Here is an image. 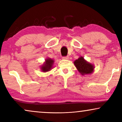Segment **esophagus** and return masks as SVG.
Returning a JSON list of instances; mask_svg holds the SVG:
<instances>
[{
  "label": "esophagus",
  "mask_w": 122,
  "mask_h": 122,
  "mask_svg": "<svg viewBox=\"0 0 122 122\" xmlns=\"http://www.w3.org/2000/svg\"><path fill=\"white\" fill-rule=\"evenodd\" d=\"M63 59H66V60H67V59H69V56H63Z\"/></svg>",
  "instance_id": "obj_1"
}]
</instances>
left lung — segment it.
I'll return each mask as SVG.
<instances>
[{
	"mask_svg": "<svg viewBox=\"0 0 122 122\" xmlns=\"http://www.w3.org/2000/svg\"><path fill=\"white\" fill-rule=\"evenodd\" d=\"M74 64L78 71L83 76L91 74L94 71V66L86 61L83 56H81L76 60L74 61Z\"/></svg>",
	"mask_w": 122,
	"mask_h": 122,
	"instance_id": "8db88e82",
	"label": "left lung"
}]
</instances>
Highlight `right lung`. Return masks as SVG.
I'll list each match as a JSON object with an SVG mask.
<instances>
[{
    "instance_id": "obj_1",
    "label": "right lung",
    "mask_w": 122,
    "mask_h": 122,
    "mask_svg": "<svg viewBox=\"0 0 122 122\" xmlns=\"http://www.w3.org/2000/svg\"><path fill=\"white\" fill-rule=\"evenodd\" d=\"M54 61L51 58H47L46 59L44 64H43L41 66V70L43 72H46L51 71V69H52L53 65L54 63Z\"/></svg>"
}]
</instances>
